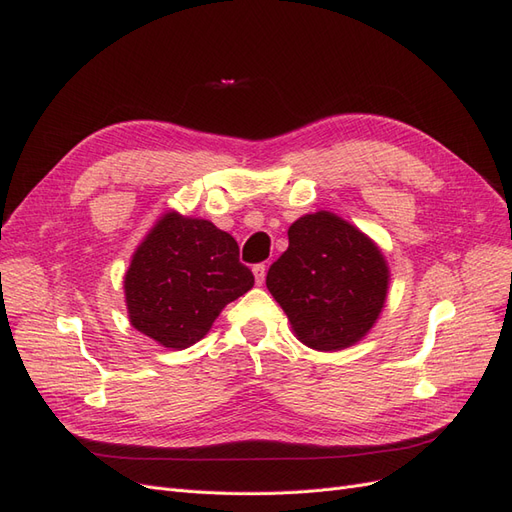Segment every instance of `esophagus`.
Masks as SVG:
<instances>
[{"label":"esophagus","instance_id":"1","mask_svg":"<svg viewBox=\"0 0 512 512\" xmlns=\"http://www.w3.org/2000/svg\"><path fill=\"white\" fill-rule=\"evenodd\" d=\"M254 280H256V284L258 286H262V284H265V275H267V267L265 265H256L254 269Z\"/></svg>","mask_w":512,"mask_h":512}]
</instances>
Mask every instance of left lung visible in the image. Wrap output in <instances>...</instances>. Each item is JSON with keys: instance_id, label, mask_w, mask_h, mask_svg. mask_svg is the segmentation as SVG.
<instances>
[{"instance_id": "8db88e82", "label": "left lung", "mask_w": 512, "mask_h": 512, "mask_svg": "<svg viewBox=\"0 0 512 512\" xmlns=\"http://www.w3.org/2000/svg\"><path fill=\"white\" fill-rule=\"evenodd\" d=\"M391 271L378 243L331 211L305 213L288 228V250L273 262L267 288L301 344L337 352L376 327Z\"/></svg>"}]
</instances>
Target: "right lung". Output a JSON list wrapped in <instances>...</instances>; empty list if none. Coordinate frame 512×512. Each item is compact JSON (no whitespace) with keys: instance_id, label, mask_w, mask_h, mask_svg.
<instances>
[{"instance_id":"add662e5","label":"right lung","mask_w":512,"mask_h":512,"mask_svg":"<svg viewBox=\"0 0 512 512\" xmlns=\"http://www.w3.org/2000/svg\"><path fill=\"white\" fill-rule=\"evenodd\" d=\"M252 286L237 241L213 222L175 209L149 228L123 275L130 324L168 350L200 342L222 309Z\"/></svg>"}]
</instances>
